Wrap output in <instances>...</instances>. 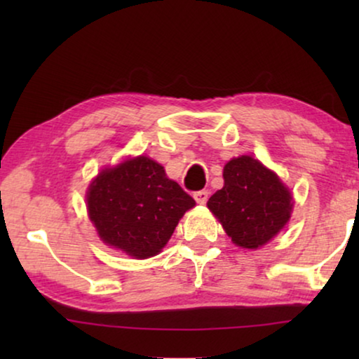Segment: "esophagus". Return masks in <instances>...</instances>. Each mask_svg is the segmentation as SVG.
I'll use <instances>...</instances> for the list:
<instances>
[{
    "label": "esophagus",
    "instance_id": "34e87169",
    "mask_svg": "<svg viewBox=\"0 0 359 359\" xmlns=\"http://www.w3.org/2000/svg\"><path fill=\"white\" fill-rule=\"evenodd\" d=\"M194 199L198 204H205L209 199V191H205V189L198 191V193H194Z\"/></svg>",
    "mask_w": 359,
    "mask_h": 359
}]
</instances>
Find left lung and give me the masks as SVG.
I'll return each mask as SVG.
<instances>
[{
	"instance_id": "left-lung-1",
	"label": "left lung",
	"mask_w": 359,
	"mask_h": 359,
	"mask_svg": "<svg viewBox=\"0 0 359 359\" xmlns=\"http://www.w3.org/2000/svg\"><path fill=\"white\" fill-rule=\"evenodd\" d=\"M235 245L257 250L281 232L292 212V196L279 176L253 156L224 166V188L208 201Z\"/></svg>"
}]
</instances>
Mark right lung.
Returning <instances> with one entry per match:
<instances>
[{
  "mask_svg": "<svg viewBox=\"0 0 359 359\" xmlns=\"http://www.w3.org/2000/svg\"><path fill=\"white\" fill-rule=\"evenodd\" d=\"M196 203L149 156L102 170L86 193V208L100 238L137 259L161 252L180 219Z\"/></svg>",
  "mask_w": 359,
  "mask_h": 359,
  "instance_id": "obj_1",
  "label": "right lung"
}]
</instances>
